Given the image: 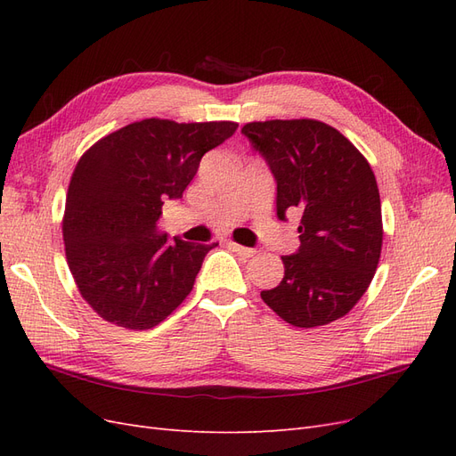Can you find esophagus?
Wrapping results in <instances>:
<instances>
[{"label": "esophagus", "mask_w": 456, "mask_h": 456, "mask_svg": "<svg viewBox=\"0 0 456 456\" xmlns=\"http://www.w3.org/2000/svg\"><path fill=\"white\" fill-rule=\"evenodd\" d=\"M228 247H230V249H232L233 253H238L240 256H245V258H249V256H255V255H256V251L251 249V247H243V245L233 243V241H228Z\"/></svg>", "instance_id": "34e87169"}]
</instances>
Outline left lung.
<instances>
[{
    "label": "left lung",
    "mask_w": 456,
    "mask_h": 456,
    "mask_svg": "<svg viewBox=\"0 0 456 456\" xmlns=\"http://www.w3.org/2000/svg\"><path fill=\"white\" fill-rule=\"evenodd\" d=\"M241 133L278 184L275 211H300V247L281 256L285 275L260 297L295 327L346 315L375 275L382 215L375 173L346 136L315 119L253 121Z\"/></svg>",
    "instance_id": "obj_1"
}]
</instances>
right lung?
<instances>
[{"label":"right lung","instance_id":"add662e5","mask_svg":"<svg viewBox=\"0 0 456 456\" xmlns=\"http://www.w3.org/2000/svg\"><path fill=\"white\" fill-rule=\"evenodd\" d=\"M233 121L150 118L93 144L68 186L62 236L81 297L102 320L151 329L190 295L218 243L167 241L163 201L183 198L207 151L236 133Z\"/></svg>","mask_w":456,"mask_h":456}]
</instances>
